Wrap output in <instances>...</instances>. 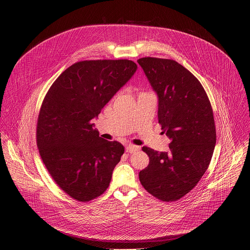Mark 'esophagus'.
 Listing matches in <instances>:
<instances>
[{
  "mask_svg": "<svg viewBox=\"0 0 250 250\" xmlns=\"http://www.w3.org/2000/svg\"><path fill=\"white\" fill-rule=\"evenodd\" d=\"M125 149H126V152L132 153V152H134V151H137V150L139 149V147H138V146H135L128 145V146L125 147Z\"/></svg>",
  "mask_w": 250,
  "mask_h": 250,
  "instance_id": "34e87169",
  "label": "esophagus"
}]
</instances>
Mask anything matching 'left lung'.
<instances>
[{
  "label": "left lung",
  "instance_id": "8db88e82",
  "mask_svg": "<svg viewBox=\"0 0 250 250\" xmlns=\"http://www.w3.org/2000/svg\"><path fill=\"white\" fill-rule=\"evenodd\" d=\"M137 62L158 95V123L171 140L168 152L142 147L149 164L139 181L158 200L178 201L196 187L211 160L217 140L211 104L200 81L175 60Z\"/></svg>",
  "mask_w": 250,
  "mask_h": 250
}]
</instances>
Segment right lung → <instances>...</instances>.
<instances>
[{
	"label": "right lung",
	"mask_w": 250,
	"mask_h": 250,
	"mask_svg": "<svg viewBox=\"0 0 250 250\" xmlns=\"http://www.w3.org/2000/svg\"><path fill=\"white\" fill-rule=\"evenodd\" d=\"M136 68L127 59L76 62L53 82L42 101L37 125L40 154L54 182L76 201H92L110 185L125 147L100 137L91 121Z\"/></svg>",
	"instance_id": "1"
}]
</instances>
